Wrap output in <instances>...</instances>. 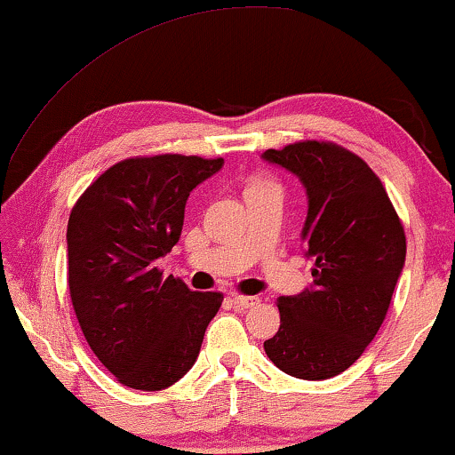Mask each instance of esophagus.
Wrapping results in <instances>:
<instances>
[{
  "label": "esophagus",
  "mask_w": 455,
  "mask_h": 455,
  "mask_svg": "<svg viewBox=\"0 0 455 455\" xmlns=\"http://www.w3.org/2000/svg\"><path fill=\"white\" fill-rule=\"evenodd\" d=\"M233 300H235V305L243 307V309H251V307L259 305V299L258 297H243V294H235Z\"/></svg>",
  "instance_id": "34e87169"
}]
</instances>
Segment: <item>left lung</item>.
Wrapping results in <instances>:
<instances>
[{"label": "left lung", "instance_id": "8db88e82", "mask_svg": "<svg viewBox=\"0 0 455 455\" xmlns=\"http://www.w3.org/2000/svg\"><path fill=\"white\" fill-rule=\"evenodd\" d=\"M266 163L299 177L307 194L300 239L313 284L278 297L280 330L264 342L270 361L299 379H330L373 340L406 259V236L369 164L330 142L266 150Z\"/></svg>", "mask_w": 455, "mask_h": 455}]
</instances>
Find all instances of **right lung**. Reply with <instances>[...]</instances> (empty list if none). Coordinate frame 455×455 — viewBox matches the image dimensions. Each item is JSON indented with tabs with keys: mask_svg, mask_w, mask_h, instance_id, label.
Returning <instances> with one entry per match:
<instances>
[{
	"mask_svg": "<svg viewBox=\"0 0 455 455\" xmlns=\"http://www.w3.org/2000/svg\"><path fill=\"white\" fill-rule=\"evenodd\" d=\"M222 158L161 155L113 164L68 222V283L92 353L119 383L158 392L194 367L220 292L163 278L156 261L183 228L185 204Z\"/></svg>",
	"mask_w": 455,
	"mask_h": 455,
	"instance_id": "1",
	"label": "right lung"
}]
</instances>
